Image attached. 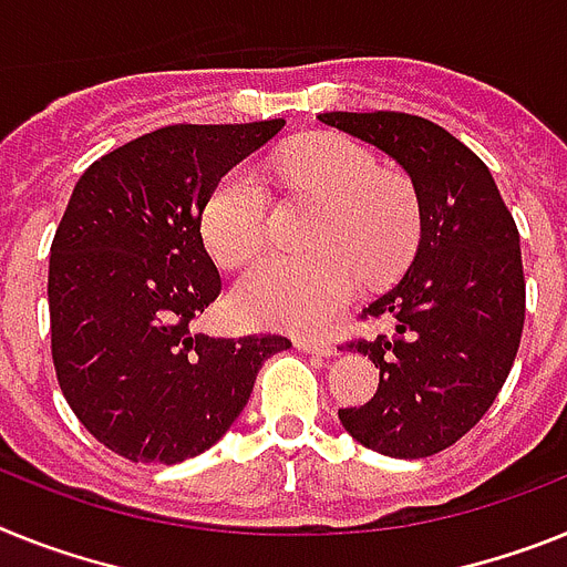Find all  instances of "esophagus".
Instances as JSON below:
<instances>
[{
	"label": "esophagus",
	"instance_id": "34e87169",
	"mask_svg": "<svg viewBox=\"0 0 567 567\" xmlns=\"http://www.w3.org/2000/svg\"><path fill=\"white\" fill-rule=\"evenodd\" d=\"M295 347L303 352H312V355H332L336 347L330 341H323V338H295Z\"/></svg>",
	"mask_w": 567,
	"mask_h": 567
}]
</instances>
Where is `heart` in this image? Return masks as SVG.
Masks as SVG:
<instances>
[{"label":"heart","mask_w":567,"mask_h":567,"mask_svg":"<svg viewBox=\"0 0 567 567\" xmlns=\"http://www.w3.org/2000/svg\"><path fill=\"white\" fill-rule=\"evenodd\" d=\"M280 188L321 200L309 226V255L260 260L235 284L244 321L318 330L350 303L361 278L390 280L404 269L422 231V203L404 174L384 172L370 148L341 134L295 140L272 159ZM272 200L260 174L240 163L215 181L200 209L212 258L244 266L269 244Z\"/></svg>","instance_id":"1"}]
</instances>
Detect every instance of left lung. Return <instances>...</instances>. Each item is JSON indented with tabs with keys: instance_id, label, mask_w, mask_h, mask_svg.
<instances>
[{
	"instance_id": "1",
	"label": "left lung",
	"mask_w": 567,
	"mask_h": 567,
	"mask_svg": "<svg viewBox=\"0 0 567 567\" xmlns=\"http://www.w3.org/2000/svg\"><path fill=\"white\" fill-rule=\"evenodd\" d=\"M318 120L390 154L422 203L413 264L361 312L393 330L347 343L379 367V390L338 419L384 456H433L482 422L514 367L525 327L519 229L485 163L442 125L401 111Z\"/></svg>"
}]
</instances>
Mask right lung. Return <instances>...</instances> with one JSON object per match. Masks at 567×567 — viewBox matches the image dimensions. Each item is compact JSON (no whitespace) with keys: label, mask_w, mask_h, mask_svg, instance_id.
I'll return each instance as SVG.
<instances>
[{"label":"right lung","mask_w":567,"mask_h":567,"mask_svg":"<svg viewBox=\"0 0 567 567\" xmlns=\"http://www.w3.org/2000/svg\"><path fill=\"white\" fill-rule=\"evenodd\" d=\"M284 120L166 125L91 163L48 266L51 355L82 427L128 462L177 464L231 427L284 336L212 338L220 295L200 209L224 172Z\"/></svg>","instance_id":"1"}]
</instances>
